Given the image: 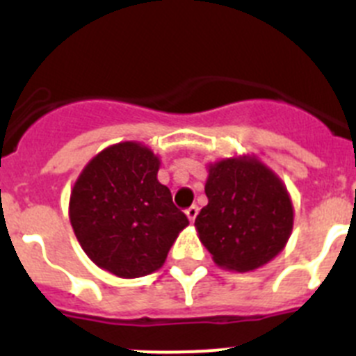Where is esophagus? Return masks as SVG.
Wrapping results in <instances>:
<instances>
[{
  "instance_id": "obj_1",
  "label": "esophagus",
  "mask_w": 356,
  "mask_h": 356,
  "mask_svg": "<svg viewBox=\"0 0 356 356\" xmlns=\"http://www.w3.org/2000/svg\"><path fill=\"white\" fill-rule=\"evenodd\" d=\"M197 214H198V207L197 206H191V207H188V209H186V216H188V220H190L191 223L195 222Z\"/></svg>"
}]
</instances>
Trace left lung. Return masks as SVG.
<instances>
[{
  "mask_svg": "<svg viewBox=\"0 0 356 356\" xmlns=\"http://www.w3.org/2000/svg\"><path fill=\"white\" fill-rule=\"evenodd\" d=\"M207 206L195 220L216 266L246 273L273 261L293 232L294 209L282 179L255 156L207 165Z\"/></svg>",
  "mask_w": 356,
  "mask_h": 356,
  "instance_id": "1",
  "label": "left lung"
}]
</instances>
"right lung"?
<instances>
[{
  "label": "right lung",
  "mask_w": 356,
  "mask_h": 356,
  "mask_svg": "<svg viewBox=\"0 0 356 356\" xmlns=\"http://www.w3.org/2000/svg\"><path fill=\"white\" fill-rule=\"evenodd\" d=\"M159 158L142 142L106 147L70 191L69 218L83 252L120 278L154 273L188 218L158 181Z\"/></svg>",
  "instance_id": "1"
}]
</instances>
